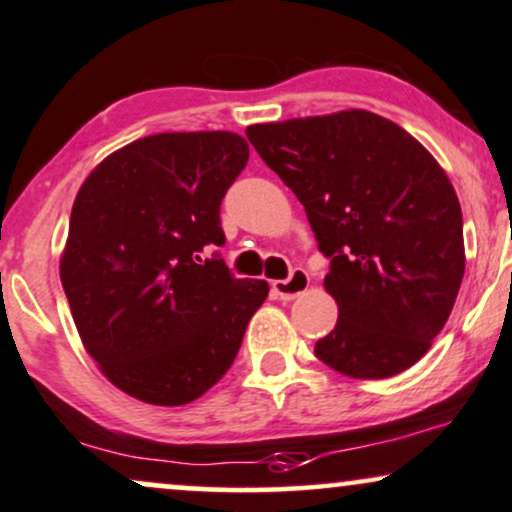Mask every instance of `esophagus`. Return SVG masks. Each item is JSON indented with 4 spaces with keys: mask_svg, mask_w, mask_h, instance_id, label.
<instances>
[{
    "mask_svg": "<svg viewBox=\"0 0 512 512\" xmlns=\"http://www.w3.org/2000/svg\"><path fill=\"white\" fill-rule=\"evenodd\" d=\"M307 286H310V274H307L305 269H293L288 279L272 283V291L279 295L281 300H293L298 298L300 293H305Z\"/></svg>",
    "mask_w": 512,
    "mask_h": 512,
    "instance_id": "obj_1",
    "label": "esophagus"
}]
</instances>
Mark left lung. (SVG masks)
<instances>
[{
    "mask_svg": "<svg viewBox=\"0 0 512 512\" xmlns=\"http://www.w3.org/2000/svg\"><path fill=\"white\" fill-rule=\"evenodd\" d=\"M293 190L329 260L338 322L315 355L355 379L415 365L451 315L465 274L458 195L424 147L362 109L248 126Z\"/></svg>",
    "mask_w": 512,
    "mask_h": 512,
    "instance_id": "1",
    "label": "left lung"
}]
</instances>
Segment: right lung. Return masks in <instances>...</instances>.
Returning <instances> with one entry per match:
<instances>
[{
  "mask_svg": "<svg viewBox=\"0 0 512 512\" xmlns=\"http://www.w3.org/2000/svg\"><path fill=\"white\" fill-rule=\"evenodd\" d=\"M236 133H159L114 152L76 195L61 283L104 377L152 405H186L229 372L262 279L219 250L221 200L248 164Z\"/></svg>",
  "mask_w": 512,
  "mask_h": 512,
  "instance_id": "right-lung-1",
  "label": "right lung"
}]
</instances>
